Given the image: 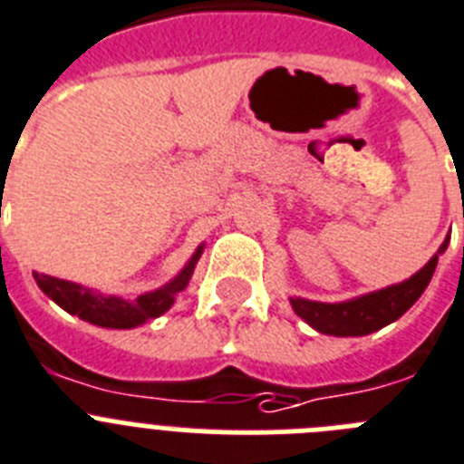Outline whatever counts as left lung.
I'll return each instance as SVG.
<instances>
[{
  "label": "left lung",
  "mask_w": 464,
  "mask_h": 464,
  "mask_svg": "<svg viewBox=\"0 0 464 464\" xmlns=\"http://www.w3.org/2000/svg\"><path fill=\"white\" fill-rule=\"evenodd\" d=\"M450 236L446 237L437 255L422 266L416 276L409 280L392 285V287L378 289V292L364 294L357 299L341 301V304H322V301L308 299H289L294 313L305 320L313 329L329 336H366V334L378 332L388 327L390 322L400 320L411 305L420 299V294L430 285L437 268L439 255H444L449 247Z\"/></svg>",
  "instance_id": "obj_1"
}]
</instances>
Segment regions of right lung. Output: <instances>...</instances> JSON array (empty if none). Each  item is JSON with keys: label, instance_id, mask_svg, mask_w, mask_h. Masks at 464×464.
Wrapping results in <instances>:
<instances>
[{"label": "right lung", "instance_id": "add662e5", "mask_svg": "<svg viewBox=\"0 0 464 464\" xmlns=\"http://www.w3.org/2000/svg\"><path fill=\"white\" fill-rule=\"evenodd\" d=\"M200 255H203V245L196 249V255L188 259V264L184 266L179 276L172 277L168 285H163L156 292H147L142 296H137L135 301H126L121 299V296H104V294L82 287L76 282L60 280V277L44 276V273H34V280H37L39 289L46 294L48 299H53L70 315H79L82 320L98 324V327L132 329L144 324L147 320L163 315L165 310H170L177 294L182 292L188 285V280H191L193 268L198 264Z\"/></svg>", "mask_w": 464, "mask_h": 464}]
</instances>
